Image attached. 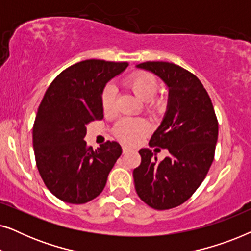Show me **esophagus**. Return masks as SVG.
Segmentation results:
<instances>
[{
	"label": "esophagus",
	"instance_id": "obj_1",
	"mask_svg": "<svg viewBox=\"0 0 251 251\" xmlns=\"http://www.w3.org/2000/svg\"><path fill=\"white\" fill-rule=\"evenodd\" d=\"M130 149H129V147L128 146H123L122 147V152H123V154H125V153H126V152H128V151H129Z\"/></svg>",
	"mask_w": 251,
	"mask_h": 251
}]
</instances>
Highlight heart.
Listing matches in <instances>:
<instances>
[{"mask_svg": "<svg viewBox=\"0 0 251 251\" xmlns=\"http://www.w3.org/2000/svg\"><path fill=\"white\" fill-rule=\"evenodd\" d=\"M126 87L140 100H144L145 109L152 115H161L167 109V99L156 96L159 89L157 80L152 74L137 72L126 78ZM101 108L105 115H114L116 112V92L112 85H106L101 92ZM150 131V125L143 119H123L115 126V136L122 142L135 144Z\"/></svg>", "mask_w": 251, "mask_h": 251, "instance_id": "b5f03b06", "label": "heart"}]
</instances>
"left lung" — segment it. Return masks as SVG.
<instances>
[{
	"instance_id": "left-lung-1",
	"label": "left lung",
	"mask_w": 251,
	"mask_h": 251,
	"mask_svg": "<svg viewBox=\"0 0 251 251\" xmlns=\"http://www.w3.org/2000/svg\"><path fill=\"white\" fill-rule=\"evenodd\" d=\"M137 67L152 72L169 88L167 112L150 146L167 149L170 155L157 162L152 151L142 149V162L133 170L138 197L151 208L167 210L188 200L207 176L218 121L207 90L191 72L167 61H146Z\"/></svg>"
}]
</instances>
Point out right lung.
<instances>
[{
  "label": "right lung",
  "instance_id": "1",
  "mask_svg": "<svg viewBox=\"0 0 251 251\" xmlns=\"http://www.w3.org/2000/svg\"><path fill=\"white\" fill-rule=\"evenodd\" d=\"M128 63L88 59L61 72L48 88L33 126L37 169L59 200L82 204L104 190L109 171L122 154L119 143L97 150L87 145V125L104 118L101 92Z\"/></svg>",
  "mask_w": 251,
  "mask_h": 251
}]
</instances>
